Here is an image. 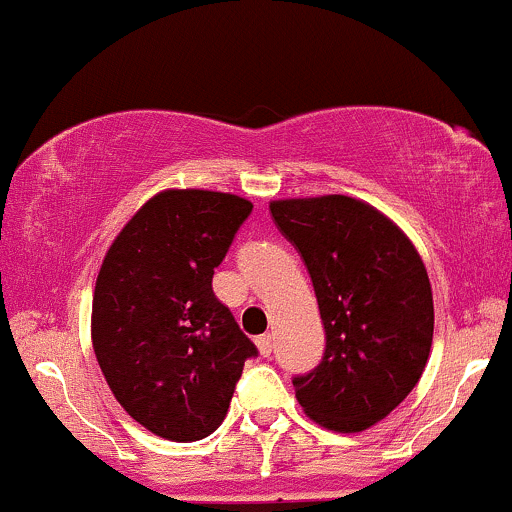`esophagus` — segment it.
I'll return each instance as SVG.
<instances>
[{
	"instance_id": "34e87169",
	"label": "esophagus",
	"mask_w": 512,
	"mask_h": 512,
	"mask_svg": "<svg viewBox=\"0 0 512 512\" xmlns=\"http://www.w3.org/2000/svg\"><path fill=\"white\" fill-rule=\"evenodd\" d=\"M256 346H258V353H261L263 358H268V355L273 353V336H271V333H263V336H258Z\"/></svg>"
}]
</instances>
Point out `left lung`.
Segmentation results:
<instances>
[{"mask_svg":"<svg viewBox=\"0 0 512 512\" xmlns=\"http://www.w3.org/2000/svg\"><path fill=\"white\" fill-rule=\"evenodd\" d=\"M312 278L326 331L321 363L292 380L302 411L336 433L389 416L426 370L433 290L421 254L384 212L350 195L271 203Z\"/></svg>","mask_w":512,"mask_h":512,"instance_id":"8db88e82","label":"left lung"}]
</instances>
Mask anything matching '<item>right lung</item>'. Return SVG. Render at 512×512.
<instances>
[{"instance_id": "obj_1", "label": "right lung", "mask_w": 512, "mask_h": 512, "mask_svg": "<svg viewBox=\"0 0 512 512\" xmlns=\"http://www.w3.org/2000/svg\"><path fill=\"white\" fill-rule=\"evenodd\" d=\"M254 205L203 188L149 198L106 251L91 343L118 404L159 438L193 442L225 421L244 360L258 353L212 292Z\"/></svg>"}]
</instances>
